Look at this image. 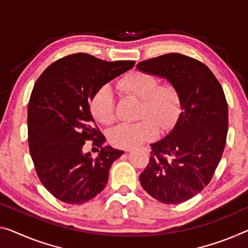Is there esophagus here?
I'll return each instance as SVG.
<instances>
[{
  "instance_id": "obj_1",
  "label": "esophagus",
  "mask_w": 248,
  "mask_h": 248,
  "mask_svg": "<svg viewBox=\"0 0 248 248\" xmlns=\"http://www.w3.org/2000/svg\"><path fill=\"white\" fill-rule=\"evenodd\" d=\"M143 150H144V151H146V148H143ZM126 152H129V150H127Z\"/></svg>"
}]
</instances>
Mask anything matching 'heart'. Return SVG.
I'll list each match as a JSON object with an SVG mask.
<instances>
[{
	"label": "heart",
	"mask_w": 248,
	"mask_h": 248,
	"mask_svg": "<svg viewBox=\"0 0 248 248\" xmlns=\"http://www.w3.org/2000/svg\"><path fill=\"white\" fill-rule=\"evenodd\" d=\"M119 87L124 92L142 100L139 116L144 119L135 123H121L111 129L108 140L114 146L133 148L157 135V125L170 126L177 111L178 96L173 85L158 84L155 75L143 71H134L123 76ZM90 111L95 120L102 124H111L115 119L112 89L104 85L94 93L90 102ZM151 120H150L149 119Z\"/></svg>",
	"instance_id": "b5f03b06"
}]
</instances>
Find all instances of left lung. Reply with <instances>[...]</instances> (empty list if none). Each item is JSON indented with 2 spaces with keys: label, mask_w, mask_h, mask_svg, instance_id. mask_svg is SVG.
I'll return each mask as SVG.
<instances>
[{
  "label": "left lung",
  "mask_w": 248,
  "mask_h": 248,
  "mask_svg": "<svg viewBox=\"0 0 248 248\" xmlns=\"http://www.w3.org/2000/svg\"><path fill=\"white\" fill-rule=\"evenodd\" d=\"M136 68L173 85L181 108L172 131L152 144L140 185L161 203L181 204L207 186L222 158L228 131L225 94L205 64L180 53L143 61Z\"/></svg>",
  "instance_id": "left-lung-1"
}]
</instances>
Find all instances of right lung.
I'll list each match as a JSON object with an SVG mask.
<instances>
[{
    "mask_svg": "<svg viewBox=\"0 0 248 248\" xmlns=\"http://www.w3.org/2000/svg\"><path fill=\"white\" fill-rule=\"evenodd\" d=\"M134 64L78 53L51 64L37 78L28 108L30 153L42 184L64 203L94 199L108 184L113 162L124 153L108 145L93 158L83 150L86 140L102 146L105 140L90 111L94 93Z\"/></svg>",
    "mask_w": 248,
    "mask_h": 248,
    "instance_id": "1",
    "label": "right lung"
}]
</instances>
